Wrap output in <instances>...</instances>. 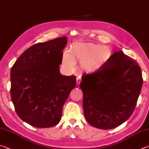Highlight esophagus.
<instances>
[{
  "instance_id": "esophagus-1",
  "label": "esophagus",
  "mask_w": 149,
  "mask_h": 149,
  "mask_svg": "<svg viewBox=\"0 0 149 149\" xmlns=\"http://www.w3.org/2000/svg\"><path fill=\"white\" fill-rule=\"evenodd\" d=\"M76 81H77V85H79L81 83V79L80 76H77L76 78Z\"/></svg>"
}]
</instances>
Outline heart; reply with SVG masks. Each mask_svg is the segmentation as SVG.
I'll list each match as a JSON object with an SVG mask.
<instances>
[{"label": "heart", "instance_id": "heart-1", "mask_svg": "<svg viewBox=\"0 0 149 149\" xmlns=\"http://www.w3.org/2000/svg\"><path fill=\"white\" fill-rule=\"evenodd\" d=\"M112 56V50L107 45L77 42L72 45L70 50H64L62 65L68 71H72L75 68V62H79L82 70L94 73L103 68Z\"/></svg>", "mask_w": 149, "mask_h": 149}]
</instances>
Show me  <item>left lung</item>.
I'll use <instances>...</instances> for the list:
<instances>
[{"label": "left lung", "mask_w": 149, "mask_h": 149, "mask_svg": "<svg viewBox=\"0 0 149 149\" xmlns=\"http://www.w3.org/2000/svg\"><path fill=\"white\" fill-rule=\"evenodd\" d=\"M83 108L91 125L116 127L133 114L143 85L139 65L122 50L112 54L99 71L82 75Z\"/></svg>", "instance_id": "1"}]
</instances>
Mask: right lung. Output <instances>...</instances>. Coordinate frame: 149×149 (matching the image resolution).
<instances>
[{"instance_id":"1","label":"right lung","mask_w":149,"mask_h":149,"mask_svg":"<svg viewBox=\"0 0 149 149\" xmlns=\"http://www.w3.org/2000/svg\"><path fill=\"white\" fill-rule=\"evenodd\" d=\"M67 37L33 45L22 53L10 71V94L15 110L35 127L57 125L62 108L76 85L75 75L60 73Z\"/></svg>"}]
</instances>
